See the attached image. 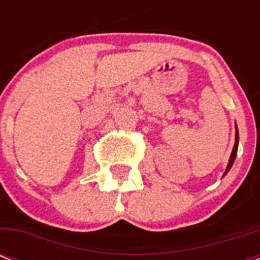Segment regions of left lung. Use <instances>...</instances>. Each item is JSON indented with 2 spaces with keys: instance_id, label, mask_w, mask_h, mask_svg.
I'll use <instances>...</instances> for the list:
<instances>
[{
  "instance_id": "left-lung-1",
  "label": "left lung",
  "mask_w": 260,
  "mask_h": 260,
  "mask_svg": "<svg viewBox=\"0 0 260 260\" xmlns=\"http://www.w3.org/2000/svg\"><path fill=\"white\" fill-rule=\"evenodd\" d=\"M238 146H239V131H238V125H236V134H235V146H234V150H232V154H231V156H230V162H228V166H226L224 175H225V174L231 170V167H232V165H234L235 159H236V155H238ZM224 175H222V177H224Z\"/></svg>"
}]
</instances>
